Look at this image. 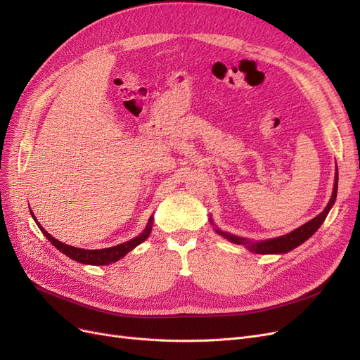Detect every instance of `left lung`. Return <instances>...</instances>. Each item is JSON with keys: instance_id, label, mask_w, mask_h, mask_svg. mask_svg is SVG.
I'll return each instance as SVG.
<instances>
[{"instance_id": "obj_1", "label": "left lung", "mask_w": 360, "mask_h": 360, "mask_svg": "<svg viewBox=\"0 0 360 360\" xmlns=\"http://www.w3.org/2000/svg\"><path fill=\"white\" fill-rule=\"evenodd\" d=\"M338 171V169H336ZM336 193H338V172H336V177H335V184H333V192H332V197L330 201L326 205V209L319 214L315 216L314 219H311L309 222L303 224L302 226L296 228V230L285 234V236H281V237H275V238H269V240H261V242H249L243 237H238L234 234H228L224 233L221 230H217L216 228V233L224 236L228 240L236 243V245H243L246 246L250 252H255V254H287L290 252L291 249L297 248L299 245H302L303 242H307L308 238L319 230L320 225L324 222L326 216L330 212L332 205L335 204L336 200Z\"/></svg>"}]
</instances>
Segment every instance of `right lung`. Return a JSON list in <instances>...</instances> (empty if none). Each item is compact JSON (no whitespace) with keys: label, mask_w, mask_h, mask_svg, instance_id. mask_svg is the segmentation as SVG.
Masks as SVG:
<instances>
[{"label":"right lung","mask_w":360,"mask_h":360,"mask_svg":"<svg viewBox=\"0 0 360 360\" xmlns=\"http://www.w3.org/2000/svg\"><path fill=\"white\" fill-rule=\"evenodd\" d=\"M31 212V210H30ZM32 214V212H31ZM32 219L36 221L37 226L40 228V231L46 236L48 240L56 246L60 252H63L64 255H68L69 258L78 261V263H82V264H91V266H105V264H111V263H115V261H118L120 258H123L127 252H130L134 248H136L138 245L143 243L146 238L150 236L151 233V226H153V216H150L148 219V224L147 226L144 228V231L141 233L138 237L132 238V240L129 242H124L122 245H117V246H112V248H105V249H81V248H75V246H69L66 243H63L60 240H57V238H53L45 228H43L37 219L36 216L32 214Z\"/></svg>","instance_id":"obj_1"}]
</instances>
